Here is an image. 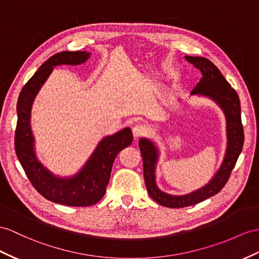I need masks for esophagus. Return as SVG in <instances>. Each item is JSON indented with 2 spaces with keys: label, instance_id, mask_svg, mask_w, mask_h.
Listing matches in <instances>:
<instances>
[{
  "label": "esophagus",
  "instance_id": "esophagus-1",
  "mask_svg": "<svg viewBox=\"0 0 259 259\" xmlns=\"http://www.w3.org/2000/svg\"><path fill=\"white\" fill-rule=\"evenodd\" d=\"M132 131H133V135H134L135 140H137V138H140V137H143L148 133L147 126L144 125V124H141V123L136 124Z\"/></svg>",
  "mask_w": 259,
  "mask_h": 259
}]
</instances>
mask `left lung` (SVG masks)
Returning <instances> with one entry per match:
<instances>
[{
  "label": "left lung",
  "mask_w": 259,
  "mask_h": 259,
  "mask_svg": "<svg viewBox=\"0 0 259 259\" xmlns=\"http://www.w3.org/2000/svg\"><path fill=\"white\" fill-rule=\"evenodd\" d=\"M186 60L199 69L202 78L193 88L191 94L209 97L221 106L226 117L228 148L224 160L213 179L199 190L186 195H171L159 190L155 181V167L158 150L147 138H141L140 148L143 157L144 179L149 195L157 203L167 207H185L197 204L219 193L228 182L244 144V130L241 118V103L236 91L220 72L213 62L203 57L186 56Z\"/></svg>",
  "instance_id": "left-lung-1"
}]
</instances>
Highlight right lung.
Returning <instances> with one entry per match:
<instances>
[{"label":"right lung","mask_w":259,"mask_h":259,"mask_svg":"<svg viewBox=\"0 0 259 259\" xmlns=\"http://www.w3.org/2000/svg\"><path fill=\"white\" fill-rule=\"evenodd\" d=\"M89 57L85 52H61L52 56L23 87L17 101L15 151L25 174L44 198L70 206H90L104 197L116 155L133 142L128 127L104 137L85 165L71 178L56 177L37 159L30 130V110L37 92L55 66L80 65Z\"/></svg>","instance_id":"obj_1"}]
</instances>
